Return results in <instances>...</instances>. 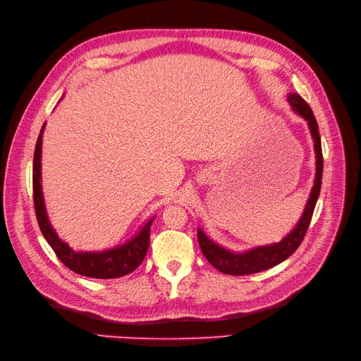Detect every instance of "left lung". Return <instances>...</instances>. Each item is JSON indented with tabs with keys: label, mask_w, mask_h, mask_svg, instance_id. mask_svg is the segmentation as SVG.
I'll return each instance as SVG.
<instances>
[{
	"label": "left lung",
	"mask_w": 361,
	"mask_h": 361,
	"mask_svg": "<svg viewBox=\"0 0 361 361\" xmlns=\"http://www.w3.org/2000/svg\"><path fill=\"white\" fill-rule=\"evenodd\" d=\"M288 102L290 104V107H293V110L305 120L308 129H310L312 138L314 141L316 179L312 188L310 198H308L305 204L304 213L298 220L297 226L290 231L281 243H276V244L255 247L245 252H232L213 243L207 235H205L201 229H198V244L204 257L209 260V263L213 267H216L221 273L233 274V276H244V274L259 273L282 263L283 260L288 259L289 255H293L295 252V250L302 243L308 226H310L312 216L320 194L322 175H323V156H322L319 125L316 122V117L310 106H308L298 94H289Z\"/></svg>",
	"instance_id": "left-lung-1"
}]
</instances>
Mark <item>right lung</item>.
<instances>
[{
  "instance_id": "1",
  "label": "right lung",
  "mask_w": 361,
  "mask_h": 361,
  "mask_svg": "<svg viewBox=\"0 0 361 361\" xmlns=\"http://www.w3.org/2000/svg\"><path fill=\"white\" fill-rule=\"evenodd\" d=\"M38 136L35 154H33V204L38 219L39 229L47 243L54 250L60 262L82 276L95 279H116L132 273L145 259L149 245V231L152 219H149L138 233L123 245H118L104 251H73L57 236L47 216L45 202L41 185V154H42V132Z\"/></svg>"
}]
</instances>
